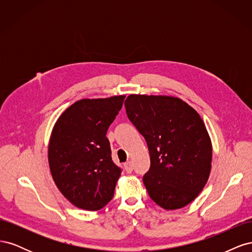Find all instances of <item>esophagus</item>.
Returning a JSON list of instances; mask_svg holds the SVG:
<instances>
[{"instance_id":"esophagus-1","label":"esophagus","mask_w":252,"mask_h":252,"mask_svg":"<svg viewBox=\"0 0 252 252\" xmlns=\"http://www.w3.org/2000/svg\"><path fill=\"white\" fill-rule=\"evenodd\" d=\"M124 167H125V170H126V172H128V173L132 172V170H133V166H132V163H131V162H127V163H125Z\"/></svg>"}]
</instances>
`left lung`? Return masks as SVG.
<instances>
[{
    "label": "left lung",
    "instance_id": "1",
    "mask_svg": "<svg viewBox=\"0 0 252 252\" xmlns=\"http://www.w3.org/2000/svg\"><path fill=\"white\" fill-rule=\"evenodd\" d=\"M128 119L147 142L150 168L143 177L151 200L166 210L191 203L209 179L212 145L200 114L179 97L130 94Z\"/></svg>",
    "mask_w": 252,
    "mask_h": 252
}]
</instances>
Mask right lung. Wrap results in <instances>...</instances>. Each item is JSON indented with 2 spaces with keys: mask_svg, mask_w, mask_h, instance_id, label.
Here are the masks:
<instances>
[{
  "mask_svg": "<svg viewBox=\"0 0 252 252\" xmlns=\"http://www.w3.org/2000/svg\"><path fill=\"white\" fill-rule=\"evenodd\" d=\"M124 98H83L53 126L48 145L50 172L61 193L75 207L96 211L112 199L121 169L112 162L106 133Z\"/></svg>",
  "mask_w": 252,
  "mask_h": 252,
  "instance_id": "obj_1",
  "label": "right lung"
}]
</instances>
